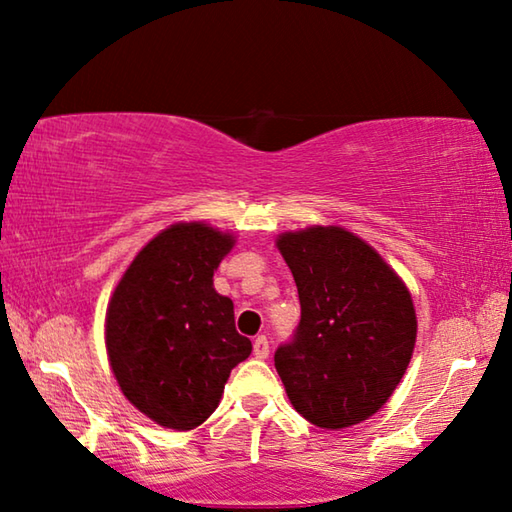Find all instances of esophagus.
<instances>
[{"mask_svg":"<svg viewBox=\"0 0 512 512\" xmlns=\"http://www.w3.org/2000/svg\"><path fill=\"white\" fill-rule=\"evenodd\" d=\"M253 352L257 359H266L268 352H271V348H268V339L266 336H257L255 343H253Z\"/></svg>","mask_w":512,"mask_h":512,"instance_id":"esophagus-1","label":"esophagus"}]
</instances>
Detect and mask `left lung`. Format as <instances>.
I'll return each instance as SVG.
<instances>
[{
  "label": "left lung",
  "mask_w": 512,
  "mask_h": 512,
  "mask_svg": "<svg viewBox=\"0 0 512 512\" xmlns=\"http://www.w3.org/2000/svg\"><path fill=\"white\" fill-rule=\"evenodd\" d=\"M300 298V323L275 368L302 418L343 429L386 404L409 366L415 309L409 289L366 241L343 228L277 239Z\"/></svg>",
  "instance_id": "obj_1"
}]
</instances>
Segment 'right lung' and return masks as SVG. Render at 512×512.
<instances>
[{"mask_svg": "<svg viewBox=\"0 0 512 512\" xmlns=\"http://www.w3.org/2000/svg\"><path fill=\"white\" fill-rule=\"evenodd\" d=\"M232 244L205 223L171 225L140 250L112 293V372L128 402L162 427L203 424L230 370L253 350L237 332L232 300L214 291V271Z\"/></svg>", "mask_w": 512, "mask_h": 512, "instance_id": "obj_1", "label": "right lung"}]
</instances>
